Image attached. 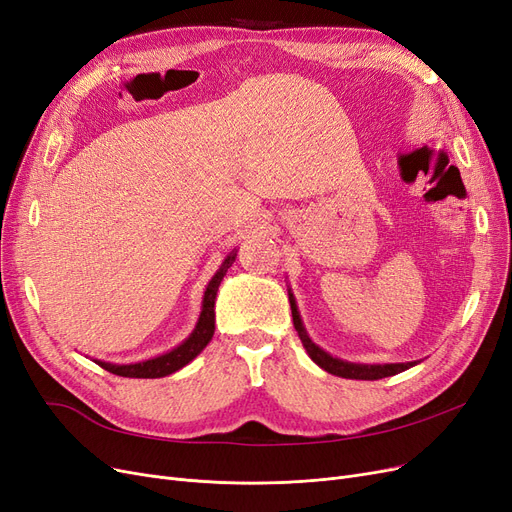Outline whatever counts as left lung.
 Returning a JSON list of instances; mask_svg holds the SVG:
<instances>
[{"mask_svg":"<svg viewBox=\"0 0 512 512\" xmlns=\"http://www.w3.org/2000/svg\"><path fill=\"white\" fill-rule=\"evenodd\" d=\"M289 291V304H291V314H293V325H295V331L301 339V344H304L308 356L312 358V361L320 367L325 369L327 373L331 375H339V377H346V380H382V377H390V375H396L401 371H407L409 367L418 365V361H411V363H386V365H363V363H348V361H342V358L337 356H331L329 352H325L320 346H316L312 342V337L308 335L306 327H304V320H301L299 316V310H297V301H295V295Z\"/></svg>","mask_w":512,"mask_h":512,"instance_id":"obj_1","label":"left lung"}]
</instances>
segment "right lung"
Here are the masks:
<instances>
[{
  "mask_svg": "<svg viewBox=\"0 0 512 512\" xmlns=\"http://www.w3.org/2000/svg\"><path fill=\"white\" fill-rule=\"evenodd\" d=\"M236 253H238V249H232L230 255L223 259V263L219 266V270L215 272V276L208 280L204 297H202V312L198 316V323H196L194 331L189 333L179 346H175L173 350H168V352H164L160 356L147 358V361H139V363L116 365V363L99 361V358H92V361L97 363L99 367H103L105 371L113 373V375L143 377V380H154V377H166L170 373L183 369L187 363H192L194 358L206 348V344L213 339L217 291H219V285H221L225 272L230 270L232 263L236 261Z\"/></svg>",
  "mask_w": 512,
  "mask_h": 512,
  "instance_id": "1",
  "label": "right lung"
}]
</instances>
